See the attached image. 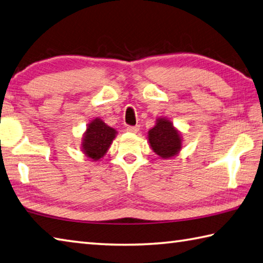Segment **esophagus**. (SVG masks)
<instances>
[{"label": "esophagus", "mask_w": 263, "mask_h": 263, "mask_svg": "<svg viewBox=\"0 0 263 263\" xmlns=\"http://www.w3.org/2000/svg\"><path fill=\"white\" fill-rule=\"evenodd\" d=\"M139 125H136V126H127L126 127V131L127 132H131V133H137L138 131H139Z\"/></svg>", "instance_id": "1"}]
</instances>
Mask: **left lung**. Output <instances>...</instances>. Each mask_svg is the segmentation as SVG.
I'll return each instance as SVG.
<instances>
[{"label":"left lung","mask_w":263,"mask_h":263,"mask_svg":"<svg viewBox=\"0 0 263 263\" xmlns=\"http://www.w3.org/2000/svg\"><path fill=\"white\" fill-rule=\"evenodd\" d=\"M148 141L152 149L161 159H171L178 154L183 145L179 131L168 118L159 117L155 126L148 131Z\"/></svg>","instance_id":"1"}]
</instances>
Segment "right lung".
<instances>
[{
  "label": "right lung",
  "instance_id": "1",
  "mask_svg": "<svg viewBox=\"0 0 263 263\" xmlns=\"http://www.w3.org/2000/svg\"><path fill=\"white\" fill-rule=\"evenodd\" d=\"M117 131L108 126L101 118H94L87 124L82 139V151L92 161H99L106 155L115 139Z\"/></svg>",
  "mask_w": 263,
  "mask_h": 263
}]
</instances>
